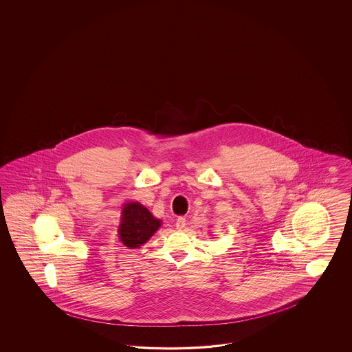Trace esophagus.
<instances>
[{"instance_id":"1","label":"esophagus","mask_w":352,"mask_h":352,"mask_svg":"<svg viewBox=\"0 0 352 352\" xmlns=\"http://www.w3.org/2000/svg\"><path fill=\"white\" fill-rule=\"evenodd\" d=\"M175 227H177V230L182 231V230L186 227V218L179 217V218L177 219V222H175Z\"/></svg>"}]
</instances>
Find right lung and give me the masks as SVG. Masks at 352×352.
<instances>
[{
	"label": "right lung",
	"instance_id": "obj_1",
	"mask_svg": "<svg viewBox=\"0 0 352 352\" xmlns=\"http://www.w3.org/2000/svg\"><path fill=\"white\" fill-rule=\"evenodd\" d=\"M161 224L162 221L155 218L144 205L138 201L124 204L118 228V239L129 249H138L148 241Z\"/></svg>",
	"mask_w": 352,
	"mask_h": 352
}]
</instances>
